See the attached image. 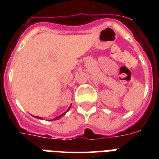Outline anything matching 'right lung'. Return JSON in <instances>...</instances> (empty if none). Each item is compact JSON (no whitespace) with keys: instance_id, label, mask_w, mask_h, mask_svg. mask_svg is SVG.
I'll return each instance as SVG.
<instances>
[{"instance_id":"add662e5","label":"right lung","mask_w":159,"mask_h":159,"mask_svg":"<svg viewBox=\"0 0 159 159\" xmlns=\"http://www.w3.org/2000/svg\"><path fill=\"white\" fill-rule=\"evenodd\" d=\"M70 107H71V106H70ZM70 107H69V108H70ZM69 108H68V110H69ZM68 110H67V111H66V112H64V113H63L62 115H60V116H57V117H56V118H55V119H51V121H53V120H57V119H60V118H62L63 116H64V115H65V114L67 113V111H68ZM34 117H35V116H34ZM36 118H37V119H42V118H40V117H37V116H36Z\"/></svg>"}]
</instances>
